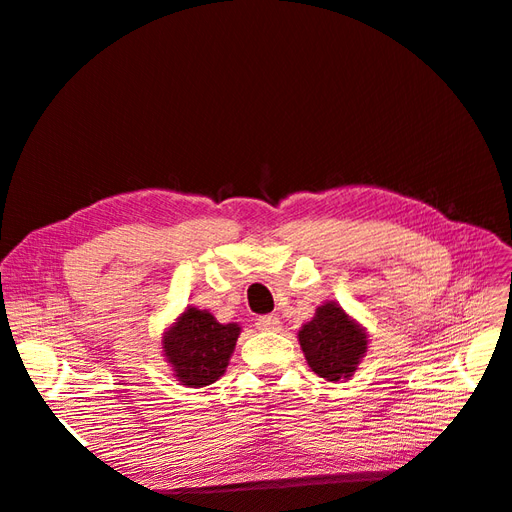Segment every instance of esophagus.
<instances>
[{
	"instance_id": "34e87169",
	"label": "esophagus",
	"mask_w": 512,
	"mask_h": 512,
	"mask_svg": "<svg viewBox=\"0 0 512 512\" xmlns=\"http://www.w3.org/2000/svg\"><path fill=\"white\" fill-rule=\"evenodd\" d=\"M256 327H258V331H280L282 329V322H280V318H277V316L267 314V316H260L256 320Z\"/></svg>"
}]
</instances>
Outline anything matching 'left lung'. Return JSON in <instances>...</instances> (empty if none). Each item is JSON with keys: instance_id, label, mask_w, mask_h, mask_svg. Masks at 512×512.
<instances>
[{"instance_id": "1", "label": "left lung", "mask_w": 512, "mask_h": 512, "mask_svg": "<svg viewBox=\"0 0 512 512\" xmlns=\"http://www.w3.org/2000/svg\"><path fill=\"white\" fill-rule=\"evenodd\" d=\"M297 337L307 365L331 382L348 380L369 346L367 329L335 301L318 305L314 318L303 324Z\"/></svg>"}]
</instances>
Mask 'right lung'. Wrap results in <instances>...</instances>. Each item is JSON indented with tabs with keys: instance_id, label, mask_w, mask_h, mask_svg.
Wrapping results in <instances>:
<instances>
[{
	"instance_id": "obj_1",
	"label": "right lung",
	"mask_w": 512,
	"mask_h": 512,
	"mask_svg": "<svg viewBox=\"0 0 512 512\" xmlns=\"http://www.w3.org/2000/svg\"><path fill=\"white\" fill-rule=\"evenodd\" d=\"M241 327L222 324L207 309L188 305L162 333L164 361L173 376L190 389H203L224 376Z\"/></svg>"
}]
</instances>
